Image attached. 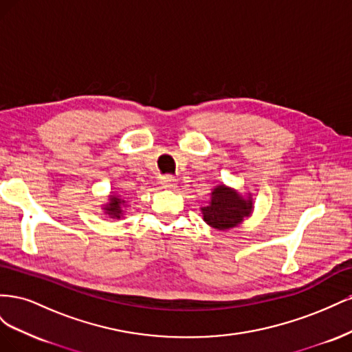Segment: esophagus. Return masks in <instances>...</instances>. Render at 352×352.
<instances>
[{
	"mask_svg": "<svg viewBox=\"0 0 352 352\" xmlns=\"http://www.w3.org/2000/svg\"><path fill=\"white\" fill-rule=\"evenodd\" d=\"M162 186H163L164 189L173 190V189L177 188V179L173 177V176H170V175H167V176H164V177H162Z\"/></svg>",
	"mask_w": 352,
	"mask_h": 352,
	"instance_id": "1",
	"label": "esophagus"
}]
</instances>
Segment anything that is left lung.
<instances>
[{
  "mask_svg": "<svg viewBox=\"0 0 352 352\" xmlns=\"http://www.w3.org/2000/svg\"><path fill=\"white\" fill-rule=\"evenodd\" d=\"M252 198H243L236 189L217 185L210 194V202L201 207L202 219L208 226L217 230H229L239 226L252 212Z\"/></svg>",
  "mask_w": 352,
  "mask_h": 352,
  "instance_id": "8db88e82",
  "label": "left lung"
}]
</instances>
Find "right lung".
<instances>
[{"label": "right lung", "instance_id": "1", "mask_svg": "<svg viewBox=\"0 0 352 352\" xmlns=\"http://www.w3.org/2000/svg\"><path fill=\"white\" fill-rule=\"evenodd\" d=\"M126 201L117 194H110L109 195V202L102 206L104 214H107L110 219H122L124 214V207H126Z\"/></svg>", "mask_w": 352, "mask_h": 352}]
</instances>
